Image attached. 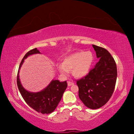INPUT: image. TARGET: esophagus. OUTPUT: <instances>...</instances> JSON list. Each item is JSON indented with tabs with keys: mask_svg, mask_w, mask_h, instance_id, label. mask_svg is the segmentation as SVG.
I'll use <instances>...</instances> for the list:
<instances>
[{
	"mask_svg": "<svg viewBox=\"0 0 134 134\" xmlns=\"http://www.w3.org/2000/svg\"><path fill=\"white\" fill-rule=\"evenodd\" d=\"M67 84H68V86H72L74 85V83L72 82V81H67Z\"/></svg>",
	"mask_w": 134,
	"mask_h": 134,
	"instance_id": "34e87169",
	"label": "esophagus"
}]
</instances>
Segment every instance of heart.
<instances>
[{
	"label": "heart",
	"instance_id": "obj_1",
	"mask_svg": "<svg viewBox=\"0 0 134 134\" xmlns=\"http://www.w3.org/2000/svg\"><path fill=\"white\" fill-rule=\"evenodd\" d=\"M93 55L90 51H77L64 58L62 64L57 65L58 70L63 75H66L71 70L74 77L81 78L88 74L93 62Z\"/></svg>",
	"mask_w": 134,
	"mask_h": 134
}]
</instances>
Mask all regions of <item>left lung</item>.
Returning a JSON list of instances; mask_svg holds the SVG:
<instances>
[{
  "mask_svg": "<svg viewBox=\"0 0 134 134\" xmlns=\"http://www.w3.org/2000/svg\"><path fill=\"white\" fill-rule=\"evenodd\" d=\"M100 58L87 75L77 80L79 98L86 107L92 109L101 108L108 102L114 91L117 68L114 59L102 47L92 45Z\"/></svg>",
  "mask_w": 134,
  "mask_h": 134,
  "instance_id": "obj_1",
  "label": "left lung"
}]
</instances>
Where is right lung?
<instances>
[{
    "label": "right lung",
    "mask_w": 134,
    "mask_h": 134,
    "mask_svg": "<svg viewBox=\"0 0 134 134\" xmlns=\"http://www.w3.org/2000/svg\"><path fill=\"white\" fill-rule=\"evenodd\" d=\"M40 52L37 48L28 51L22 59L19 65L17 75V85L20 93L25 102L35 110L42 114H49L53 112L58 106L62 98L63 94L67 87V81L60 82L58 80H53L40 92H29L24 89L19 80V70L22 64L28 56Z\"/></svg>",
    "instance_id": "obj_1"
}]
</instances>
